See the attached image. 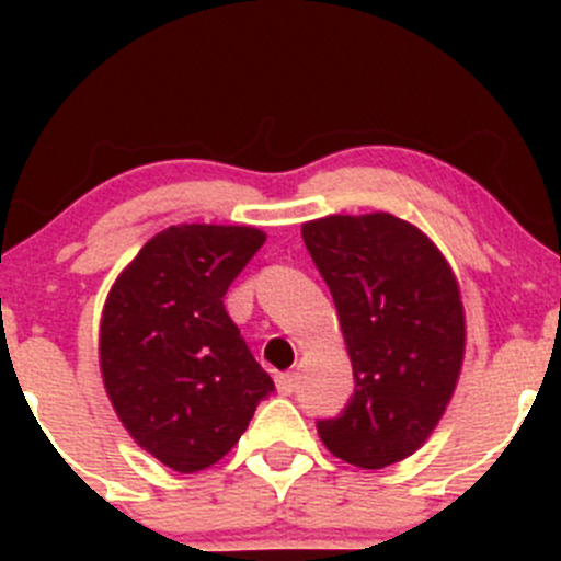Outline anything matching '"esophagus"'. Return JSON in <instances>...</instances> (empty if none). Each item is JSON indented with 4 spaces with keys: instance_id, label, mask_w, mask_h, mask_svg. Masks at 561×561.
<instances>
[{
    "instance_id": "1",
    "label": "esophagus",
    "mask_w": 561,
    "mask_h": 561,
    "mask_svg": "<svg viewBox=\"0 0 561 561\" xmlns=\"http://www.w3.org/2000/svg\"><path fill=\"white\" fill-rule=\"evenodd\" d=\"M296 388H298L296 375H290V371H287V375H276V390H279L282 396H290Z\"/></svg>"
}]
</instances>
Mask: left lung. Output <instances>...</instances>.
Instances as JSON below:
<instances>
[{
  "label": "left lung",
  "instance_id": "8db88e82",
  "mask_svg": "<svg viewBox=\"0 0 561 561\" xmlns=\"http://www.w3.org/2000/svg\"><path fill=\"white\" fill-rule=\"evenodd\" d=\"M301 236L355 377L342 415L317 421V434L342 461L382 469L426 443L454 396L467 339L458 282L434 241L393 214H331Z\"/></svg>",
  "mask_w": 561,
  "mask_h": 561
}]
</instances>
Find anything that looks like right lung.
Wrapping results in <instances>:
<instances>
[{"mask_svg":"<svg viewBox=\"0 0 561 561\" xmlns=\"http://www.w3.org/2000/svg\"><path fill=\"white\" fill-rule=\"evenodd\" d=\"M263 241L247 225H173L146 241L107 293V399L129 437L175 472L217 463L274 390L222 304Z\"/></svg>","mask_w":561,"mask_h":561,"instance_id":"add662e5","label":"right lung"}]
</instances>
